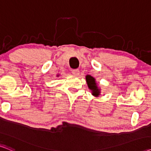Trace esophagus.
<instances>
[{"instance_id": "1", "label": "esophagus", "mask_w": 151, "mask_h": 151, "mask_svg": "<svg viewBox=\"0 0 151 151\" xmlns=\"http://www.w3.org/2000/svg\"><path fill=\"white\" fill-rule=\"evenodd\" d=\"M72 73L73 74L74 76H77V75H79V73H80V72H79V70H78V69L73 70H72Z\"/></svg>"}]
</instances>
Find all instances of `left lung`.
Masks as SVG:
<instances>
[{
    "label": "left lung",
    "mask_w": 151,
    "mask_h": 151,
    "mask_svg": "<svg viewBox=\"0 0 151 151\" xmlns=\"http://www.w3.org/2000/svg\"><path fill=\"white\" fill-rule=\"evenodd\" d=\"M86 80L87 82L88 87L91 90L92 95L98 97L101 94V89L99 88L97 83H96V79L94 77H92L91 75L88 74L86 76Z\"/></svg>",
    "instance_id": "1"
}]
</instances>
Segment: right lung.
<instances>
[{
    "mask_svg": "<svg viewBox=\"0 0 151 151\" xmlns=\"http://www.w3.org/2000/svg\"><path fill=\"white\" fill-rule=\"evenodd\" d=\"M58 77H59V76H58Z\"/></svg>",
    "mask_w": 151,
    "mask_h": 151,
    "instance_id": "obj_1",
    "label": "right lung"
}]
</instances>
